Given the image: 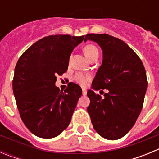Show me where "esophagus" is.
Masks as SVG:
<instances>
[{
    "mask_svg": "<svg viewBox=\"0 0 159 159\" xmlns=\"http://www.w3.org/2000/svg\"><path fill=\"white\" fill-rule=\"evenodd\" d=\"M82 93H83V95H87V90L84 89V88H83Z\"/></svg>",
    "mask_w": 159,
    "mask_h": 159,
    "instance_id": "obj_1",
    "label": "esophagus"
}]
</instances>
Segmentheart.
Wrapping results in <instances>:
<instances>
[{"label": "heart", "mask_w": 159, "mask_h": 159, "mask_svg": "<svg viewBox=\"0 0 159 159\" xmlns=\"http://www.w3.org/2000/svg\"><path fill=\"white\" fill-rule=\"evenodd\" d=\"M84 52L88 60H92L93 57H99V49L94 44H87L84 48ZM74 81L81 86H86L88 83L91 80V75L84 73H77L73 78Z\"/></svg>", "instance_id": "obj_1"}]
</instances>
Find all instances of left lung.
<instances>
[{
	"instance_id": "8db88e82",
	"label": "left lung",
	"mask_w": 159,
	"mask_h": 159,
	"mask_svg": "<svg viewBox=\"0 0 159 159\" xmlns=\"http://www.w3.org/2000/svg\"><path fill=\"white\" fill-rule=\"evenodd\" d=\"M102 50V62L88 95V112L99 135L116 140L132 128L143 108L147 88V74L142 60L127 43L108 34H88ZM107 89L102 99L94 89ZM102 92V91H100Z\"/></svg>"
}]
</instances>
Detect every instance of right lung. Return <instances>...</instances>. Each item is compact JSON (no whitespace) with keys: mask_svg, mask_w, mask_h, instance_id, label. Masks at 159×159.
I'll list each match as a JSON object with an SVG mask.
<instances>
[{"mask_svg":"<svg viewBox=\"0 0 159 159\" xmlns=\"http://www.w3.org/2000/svg\"><path fill=\"white\" fill-rule=\"evenodd\" d=\"M84 36L55 35L40 39L18 60L12 90L22 121L32 134L43 139L57 137L65 130L82 95L74 83L60 91L57 75L66 72L74 48Z\"/></svg>","mask_w":159,"mask_h":159,"instance_id":"add662e5","label":"right lung"}]
</instances>
